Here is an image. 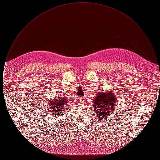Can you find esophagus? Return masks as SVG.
<instances>
[{
  "label": "esophagus",
  "instance_id": "34e87169",
  "mask_svg": "<svg viewBox=\"0 0 160 160\" xmlns=\"http://www.w3.org/2000/svg\"><path fill=\"white\" fill-rule=\"evenodd\" d=\"M80 99V102H84L85 101V98L84 97H82Z\"/></svg>",
  "mask_w": 160,
  "mask_h": 160
}]
</instances>
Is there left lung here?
Here are the masks:
<instances>
[{
	"mask_svg": "<svg viewBox=\"0 0 160 160\" xmlns=\"http://www.w3.org/2000/svg\"><path fill=\"white\" fill-rule=\"evenodd\" d=\"M116 98L114 93L107 92L103 93L99 92L95 98L93 99L94 112L101 120L108 118L109 113L114 110Z\"/></svg>",
	"mask_w": 160,
	"mask_h": 160,
	"instance_id": "1",
	"label": "left lung"
}]
</instances>
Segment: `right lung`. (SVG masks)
I'll use <instances>...</instances> for the list:
<instances>
[{"label": "right lung", "instance_id": "right-lung-1", "mask_svg": "<svg viewBox=\"0 0 160 160\" xmlns=\"http://www.w3.org/2000/svg\"><path fill=\"white\" fill-rule=\"evenodd\" d=\"M56 99H53V101H50L49 103V108L51 112L53 113L54 115H61L62 113H64V110L65 109V107H68V103L69 102L68 99L67 97H65V96L60 95L59 97H58V98H56Z\"/></svg>", "mask_w": 160, "mask_h": 160}]
</instances>
